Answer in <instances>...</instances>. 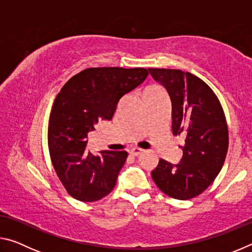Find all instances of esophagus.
Listing matches in <instances>:
<instances>
[{
	"instance_id": "34e87169",
	"label": "esophagus",
	"mask_w": 252,
	"mask_h": 252,
	"mask_svg": "<svg viewBox=\"0 0 252 252\" xmlns=\"http://www.w3.org/2000/svg\"><path fill=\"white\" fill-rule=\"evenodd\" d=\"M142 152H143L142 149H140V148H132L131 150H130V155H132V156H139L140 153H142Z\"/></svg>"
}]
</instances>
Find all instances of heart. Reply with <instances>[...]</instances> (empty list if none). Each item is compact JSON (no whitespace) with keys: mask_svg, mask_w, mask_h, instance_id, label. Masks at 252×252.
<instances>
[{"mask_svg":"<svg viewBox=\"0 0 252 252\" xmlns=\"http://www.w3.org/2000/svg\"><path fill=\"white\" fill-rule=\"evenodd\" d=\"M162 89L159 85H152V87H149L148 89H146V91L144 92H150V91H161Z\"/></svg>","mask_w":252,"mask_h":252,"instance_id":"1","label":"heart"}]
</instances>
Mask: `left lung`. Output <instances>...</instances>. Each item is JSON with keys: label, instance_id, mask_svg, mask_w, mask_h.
<instances>
[{"label": "left lung", "instance_id": "8db88e82", "mask_svg": "<svg viewBox=\"0 0 252 252\" xmlns=\"http://www.w3.org/2000/svg\"><path fill=\"white\" fill-rule=\"evenodd\" d=\"M171 100L172 133L183 136L178 164L163 159L151 172L158 188L169 197L189 200L215 181L228 152V126L212 89L198 76L176 69H148Z\"/></svg>", "mask_w": 252, "mask_h": 252}]
</instances>
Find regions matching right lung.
<instances>
[{"label": "right lung", "mask_w": 252, "mask_h": 252, "mask_svg": "<svg viewBox=\"0 0 252 252\" xmlns=\"http://www.w3.org/2000/svg\"><path fill=\"white\" fill-rule=\"evenodd\" d=\"M143 67H90L67 81L54 100L48 129L51 161L71 197L93 202L108 195L126 160V151L87 148L88 132L111 120L121 97L147 79Z\"/></svg>", "instance_id": "obj_1"}]
</instances>
